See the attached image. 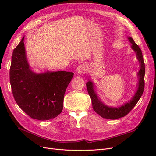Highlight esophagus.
Listing matches in <instances>:
<instances>
[{"label": "esophagus", "instance_id": "1", "mask_svg": "<svg viewBox=\"0 0 156 156\" xmlns=\"http://www.w3.org/2000/svg\"><path fill=\"white\" fill-rule=\"evenodd\" d=\"M86 71V68L84 65H79V66L77 68L76 72L79 74H82Z\"/></svg>", "mask_w": 156, "mask_h": 156}]
</instances>
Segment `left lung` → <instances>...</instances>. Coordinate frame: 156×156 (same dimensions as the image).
I'll use <instances>...</instances> for the list:
<instances>
[{"label":"left lung","mask_w":156,"mask_h":156,"mask_svg":"<svg viewBox=\"0 0 156 156\" xmlns=\"http://www.w3.org/2000/svg\"><path fill=\"white\" fill-rule=\"evenodd\" d=\"M130 43L132 44L131 48L136 53V58H137L140 64V69L137 73L139 78V83L137 84L138 88L135 92L133 98L124 105L120 107H111L105 105L98 98L97 94L94 90V84L92 81H88L87 83V88L89 96H90L92 108L96 113L101 117L107 119L115 120L124 117L127 115L131 111L136 103H137L141 96L143 95L144 88V74H145V64L144 62L143 56L139 47L136 45L133 38L131 37H128Z\"/></svg>","instance_id":"1"}]
</instances>
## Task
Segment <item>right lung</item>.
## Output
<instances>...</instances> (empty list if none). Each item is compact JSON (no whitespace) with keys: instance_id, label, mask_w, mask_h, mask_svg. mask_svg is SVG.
Wrapping results in <instances>:
<instances>
[{"instance_id":"obj_1","label":"right lung","mask_w":156,"mask_h":156,"mask_svg":"<svg viewBox=\"0 0 156 156\" xmlns=\"http://www.w3.org/2000/svg\"><path fill=\"white\" fill-rule=\"evenodd\" d=\"M24 37L14 49L10 81L18 106L32 119L48 120L63 109L64 94L73 73L65 71L36 73L27 62Z\"/></svg>"}]
</instances>
